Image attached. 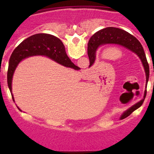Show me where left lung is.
<instances>
[{"label":"left lung","instance_id":"8db88e82","mask_svg":"<svg viewBox=\"0 0 154 154\" xmlns=\"http://www.w3.org/2000/svg\"><path fill=\"white\" fill-rule=\"evenodd\" d=\"M106 44H117V45H122V46L126 47L129 50L133 51L138 56L140 59L142 61L145 72H146V89L148 78H149V66H148V63L146 59L143 48L137 38L123 29L116 27H111V26L106 27L97 32L91 37L88 45V54L90 60V66H92L94 63L97 49L101 45H106ZM146 93L147 91L146 90H145L143 99L140 100L138 103H135V105H133L123 113L121 116L122 119L128 117L134 111L142 106L146 96Z\"/></svg>","mask_w":154,"mask_h":154}]
</instances>
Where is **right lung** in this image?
<instances>
[{"mask_svg": "<svg viewBox=\"0 0 154 154\" xmlns=\"http://www.w3.org/2000/svg\"><path fill=\"white\" fill-rule=\"evenodd\" d=\"M37 55L48 56L63 66L73 68L76 70L79 69V67L74 64L67 56L64 45L59 38L45 33L32 35L16 48L10 57L7 82L13 100L14 99L11 92L12 78L17 65L25 58Z\"/></svg>", "mask_w": 154, "mask_h": 154, "instance_id": "add662e5", "label": "right lung"}]
</instances>
